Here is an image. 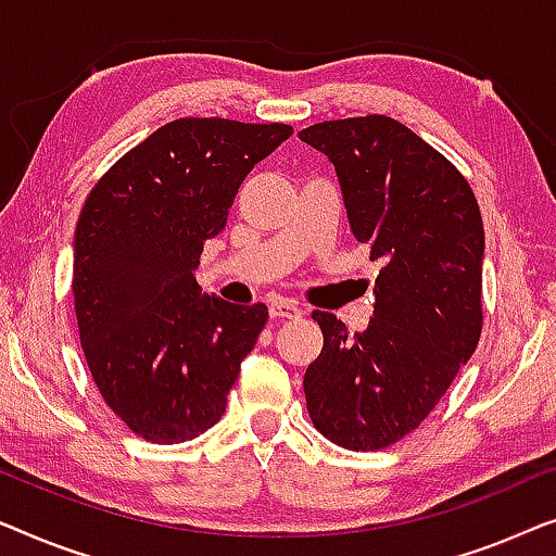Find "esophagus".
Masks as SVG:
<instances>
[{
	"instance_id": "esophagus-1",
	"label": "esophagus",
	"mask_w": 556,
	"mask_h": 556,
	"mask_svg": "<svg viewBox=\"0 0 556 556\" xmlns=\"http://www.w3.org/2000/svg\"><path fill=\"white\" fill-rule=\"evenodd\" d=\"M269 315H271V319H300L302 309L289 300H277V302H271Z\"/></svg>"
}]
</instances>
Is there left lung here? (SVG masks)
I'll list each match as a JSON object with an SVG mask.
<instances>
[{"label": "left lung", "instance_id": "obj_1", "mask_svg": "<svg viewBox=\"0 0 556 556\" xmlns=\"http://www.w3.org/2000/svg\"><path fill=\"white\" fill-rule=\"evenodd\" d=\"M338 170L350 226L380 262L365 332L312 312L323 353L304 372L312 424L350 451H380L431 416L483 327V222L466 176L388 115L300 132Z\"/></svg>", "mask_w": 556, "mask_h": 556}]
</instances>
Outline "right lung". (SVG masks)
Listing matches in <instances>:
<instances>
[{
	"instance_id": "obj_1",
	"label": "right lung",
	"mask_w": 556,
	"mask_h": 556,
	"mask_svg": "<svg viewBox=\"0 0 556 556\" xmlns=\"http://www.w3.org/2000/svg\"><path fill=\"white\" fill-rule=\"evenodd\" d=\"M289 136L285 123L170 121L85 199L73 260L83 353L108 408L146 441L208 431L267 325V304L201 294L193 271L249 170Z\"/></svg>"
}]
</instances>
